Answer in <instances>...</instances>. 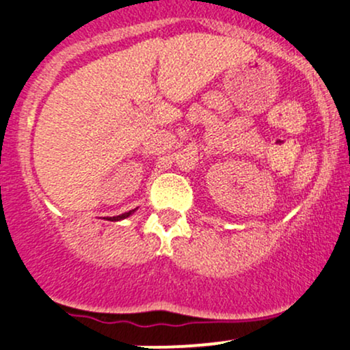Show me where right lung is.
<instances>
[{"mask_svg": "<svg viewBox=\"0 0 350 350\" xmlns=\"http://www.w3.org/2000/svg\"><path fill=\"white\" fill-rule=\"evenodd\" d=\"M134 213V209L133 211H129V213H124V214H121V216H114V217H109V221H121V219H126L128 216H131V214Z\"/></svg>", "mask_w": 350, "mask_h": 350, "instance_id": "1", "label": "right lung"}]
</instances>
